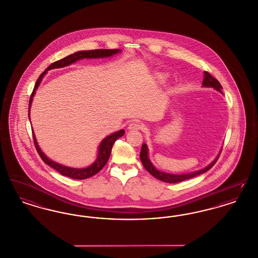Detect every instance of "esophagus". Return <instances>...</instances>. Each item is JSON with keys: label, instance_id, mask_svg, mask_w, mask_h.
Listing matches in <instances>:
<instances>
[{"label": "esophagus", "instance_id": "esophagus-1", "mask_svg": "<svg viewBox=\"0 0 258 258\" xmlns=\"http://www.w3.org/2000/svg\"><path fill=\"white\" fill-rule=\"evenodd\" d=\"M127 128H128V131H139L140 128H142V124L137 121H135L128 124Z\"/></svg>", "mask_w": 258, "mask_h": 258}]
</instances>
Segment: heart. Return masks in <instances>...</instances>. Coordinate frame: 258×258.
Masks as SVG:
<instances>
[{"mask_svg":"<svg viewBox=\"0 0 258 258\" xmlns=\"http://www.w3.org/2000/svg\"><path fill=\"white\" fill-rule=\"evenodd\" d=\"M168 79V75L166 74H160L158 75V81L160 83H164Z\"/></svg>","mask_w":258,"mask_h":258,"instance_id":"obj_1","label":"heart"}]
</instances>
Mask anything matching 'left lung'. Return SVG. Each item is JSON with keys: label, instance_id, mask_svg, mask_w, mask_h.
Masks as SVG:
<instances>
[{"label": "left lung", "instance_id": "8db88e82", "mask_svg": "<svg viewBox=\"0 0 258 258\" xmlns=\"http://www.w3.org/2000/svg\"><path fill=\"white\" fill-rule=\"evenodd\" d=\"M202 86L205 87V88H213L215 90H217L218 92H220L222 94L221 92V87L220 82L214 78L211 74L207 73V72H204V78H203V82H202ZM221 150L219 152L218 156L216 157V159L213 160L209 165H207L206 167L202 168V169H199L197 171L189 172V173H184V174H171V173H167V172L160 171L159 170L153 163L152 161L149 159V149H148L147 144L146 143H143L142 147H141V152H140V160L141 162L143 164V166L145 167V169L147 170L152 176H154L155 178L159 179L162 182H165V183H179V182H183L185 180H188L190 178H194L196 176H198L200 174H203L205 172L208 171L209 169H211L214 164L217 162V160H219L220 158V155H221Z\"/></svg>", "mask_w": 258, "mask_h": 258}]
</instances>
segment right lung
Listing matches in <instances>:
<instances>
[{"mask_svg": "<svg viewBox=\"0 0 258 258\" xmlns=\"http://www.w3.org/2000/svg\"><path fill=\"white\" fill-rule=\"evenodd\" d=\"M122 52L121 49H97V50H88V51H79V52H75L74 54L59 60V61H55L53 63H51L49 67L40 74V76L38 77L37 80V83L34 88V91L31 95L30 98V102H29V119H30V110H31V105H32V101L34 96L36 94L37 88L40 85L42 78L44 77V75L47 74V72L50 70H54V69H61L64 68L68 66H71L74 63L75 61H79V60H83V59H99V58H109L112 57L113 55H116L118 53ZM33 132V136H34V142L37 148V153L40 156L41 160L44 161V163H46L47 165L51 166L52 168H54L55 170L59 172L62 176H67L70 177L72 179H77V180H84L87 178H90L94 175H96L98 172L100 171L103 166L107 163L108 159L110 157L111 150L113 147V144L115 143V141L122 137L124 135V131L120 130L114 134L110 135H107L105 138H103L101 140V142L99 143L98 146V155L96 160L89 166L84 167V168H74V167H70V166H66L60 164L54 160H50L49 158L41 151L40 147L38 146L36 135L34 134V130H32Z\"/></svg>", "mask_w": 258, "mask_h": 258, "instance_id": "right-lung-1", "label": "right lung"}]
</instances>
